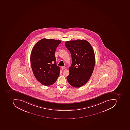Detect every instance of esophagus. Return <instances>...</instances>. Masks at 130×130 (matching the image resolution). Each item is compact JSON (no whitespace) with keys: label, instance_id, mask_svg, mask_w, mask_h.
I'll use <instances>...</instances> for the list:
<instances>
[{"label":"esophagus","instance_id":"esophagus-1","mask_svg":"<svg viewBox=\"0 0 130 130\" xmlns=\"http://www.w3.org/2000/svg\"><path fill=\"white\" fill-rule=\"evenodd\" d=\"M61 68H62V70H64V69H65L66 67H64V66H62V67H61Z\"/></svg>","mask_w":130,"mask_h":130}]
</instances>
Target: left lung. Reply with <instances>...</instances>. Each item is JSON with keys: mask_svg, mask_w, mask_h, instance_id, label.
<instances>
[{"mask_svg": "<svg viewBox=\"0 0 130 130\" xmlns=\"http://www.w3.org/2000/svg\"><path fill=\"white\" fill-rule=\"evenodd\" d=\"M65 44L72 59L67 80L72 86L80 88L88 81L93 71L95 63L93 49L84 39L68 41Z\"/></svg>", "mask_w": 130, "mask_h": 130, "instance_id": "left-lung-1", "label": "left lung"}]
</instances>
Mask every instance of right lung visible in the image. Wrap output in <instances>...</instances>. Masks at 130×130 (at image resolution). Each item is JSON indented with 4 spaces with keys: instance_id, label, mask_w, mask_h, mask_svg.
<instances>
[{
    "instance_id": "right-lung-1",
    "label": "right lung",
    "mask_w": 130,
    "mask_h": 130,
    "mask_svg": "<svg viewBox=\"0 0 130 130\" xmlns=\"http://www.w3.org/2000/svg\"><path fill=\"white\" fill-rule=\"evenodd\" d=\"M61 41L43 39L37 42L30 55L31 69L37 81L50 86L56 81L60 68L56 65L55 53Z\"/></svg>"
}]
</instances>
